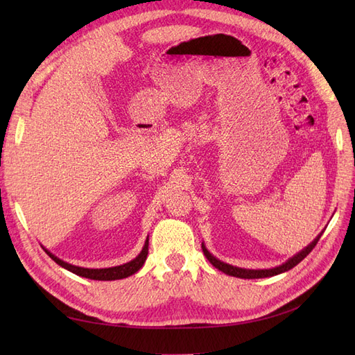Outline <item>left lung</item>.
Returning <instances> with one entry per match:
<instances>
[{
	"label": "left lung",
	"instance_id": "1",
	"mask_svg": "<svg viewBox=\"0 0 355 355\" xmlns=\"http://www.w3.org/2000/svg\"><path fill=\"white\" fill-rule=\"evenodd\" d=\"M321 237V234L318 235V237L311 243L308 247H305V249L302 252H299L297 254H295L292 259H288L286 263L280 265V266H275L272 268V270H243V268H237V266H232V265H228V263H223L220 262L219 259H216V257L211 256L209 253V250L204 247V244H201V249L204 252V256L207 257L209 262L214 266L218 268L219 271L228 274V275H232V277H239V278H265V277H272V275H277V274H282V272H286L288 270H292L293 266H296L300 261L305 259V257L311 253V250L314 249V247L317 245L318 240Z\"/></svg>",
	"mask_w": 355,
	"mask_h": 355
}]
</instances>
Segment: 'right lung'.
<instances>
[{
    "mask_svg": "<svg viewBox=\"0 0 355 355\" xmlns=\"http://www.w3.org/2000/svg\"><path fill=\"white\" fill-rule=\"evenodd\" d=\"M148 245H149V241L146 240L145 241V245L142 252L139 253V256L136 257V259L127 262L124 265H120V266H112V268H102V270H89V268H81V266H73L71 263H67L60 261L59 257H56L55 254H51L49 250L47 254L51 257L53 261H55L58 265H60L62 268H65V270L77 274L80 277H85V278H90V280H101V282H108V280H121V278H125V277H130L133 275L135 272H137L139 270H141L142 265L145 263L146 261V256H148Z\"/></svg>",
    "mask_w": 355,
    "mask_h": 355,
    "instance_id": "add662e5",
    "label": "right lung"
}]
</instances>
